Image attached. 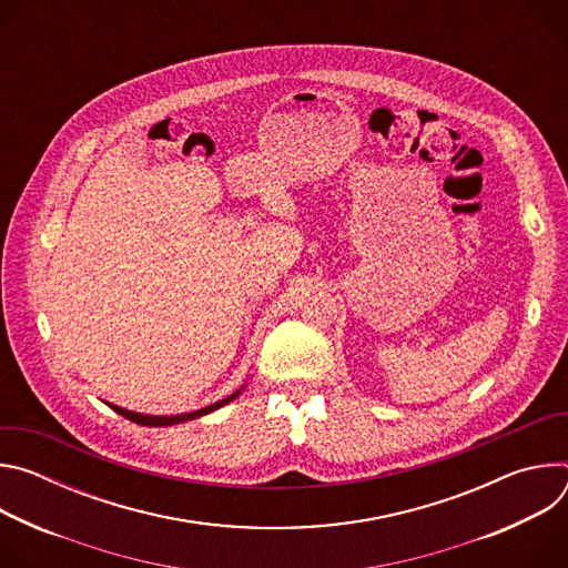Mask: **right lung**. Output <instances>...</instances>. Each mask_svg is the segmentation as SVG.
<instances>
[{
	"label": "right lung",
	"mask_w": 568,
	"mask_h": 568,
	"mask_svg": "<svg viewBox=\"0 0 568 568\" xmlns=\"http://www.w3.org/2000/svg\"><path fill=\"white\" fill-rule=\"evenodd\" d=\"M237 395H240V390H235V393H231L229 397H224V399L211 404V407H204V409L193 412V414H182V416H143V414H134V412L114 407V404H110V407H112L116 414H121L123 418H128V420H132V423H136V425H143V427H171V425H180V423H186V420H195V418H200V416H206V414H211V412L224 407V404H229V402L235 399Z\"/></svg>",
	"instance_id": "right-lung-1"
}]
</instances>
